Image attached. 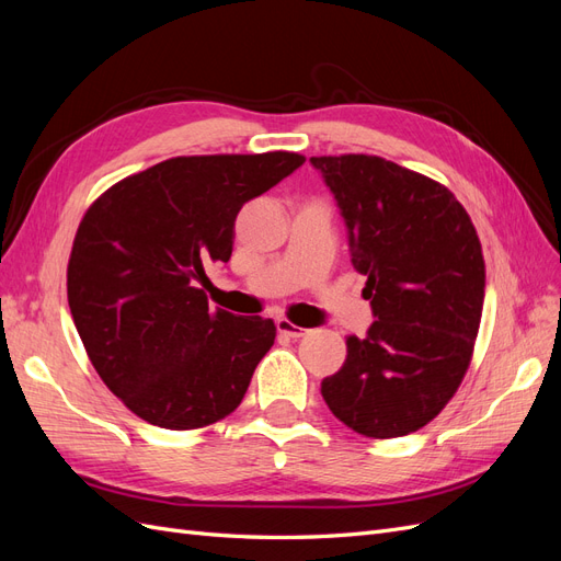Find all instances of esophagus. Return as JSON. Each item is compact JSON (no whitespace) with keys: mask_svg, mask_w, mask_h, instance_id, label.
Listing matches in <instances>:
<instances>
[{"mask_svg":"<svg viewBox=\"0 0 561 561\" xmlns=\"http://www.w3.org/2000/svg\"><path fill=\"white\" fill-rule=\"evenodd\" d=\"M276 328H278L280 334L293 336V339H299V336H304V334L309 332L307 328H299V325H295L293 320H287V318H278V320H276Z\"/></svg>","mask_w":561,"mask_h":561,"instance_id":"1","label":"esophagus"}]
</instances>
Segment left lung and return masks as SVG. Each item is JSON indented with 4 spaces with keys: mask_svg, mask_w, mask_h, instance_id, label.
<instances>
[{
    "mask_svg": "<svg viewBox=\"0 0 561 561\" xmlns=\"http://www.w3.org/2000/svg\"><path fill=\"white\" fill-rule=\"evenodd\" d=\"M342 208L353 266L377 320L346 339V363L320 383L330 412L365 437L431 423L461 386L484 304L482 243L456 196L369 154L311 157Z\"/></svg>",
    "mask_w": 561,
    "mask_h": 561,
    "instance_id": "8db88e82",
    "label": "left lung"
}]
</instances>
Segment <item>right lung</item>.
<instances>
[{"label": "right lung", "instance_id": "obj_1", "mask_svg": "<svg viewBox=\"0 0 561 561\" xmlns=\"http://www.w3.org/2000/svg\"><path fill=\"white\" fill-rule=\"evenodd\" d=\"M304 161L295 151L175 157L118 180L83 213L67 301L100 379L135 416L196 431L241 404L276 325L210 309L196 283L229 262L243 203Z\"/></svg>", "mask_w": 561, "mask_h": 561}]
</instances>
